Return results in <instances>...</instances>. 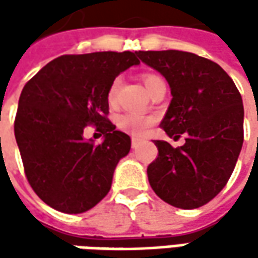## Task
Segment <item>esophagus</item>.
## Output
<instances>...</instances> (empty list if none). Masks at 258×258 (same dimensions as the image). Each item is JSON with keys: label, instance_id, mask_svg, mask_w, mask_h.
Here are the masks:
<instances>
[{"label": "esophagus", "instance_id": "obj_1", "mask_svg": "<svg viewBox=\"0 0 258 258\" xmlns=\"http://www.w3.org/2000/svg\"><path fill=\"white\" fill-rule=\"evenodd\" d=\"M138 146H139V141H138V139H132V148H134V149H136V148H138Z\"/></svg>", "mask_w": 258, "mask_h": 258}]
</instances>
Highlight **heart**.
<instances>
[{
	"label": "heart",
	"instance_id": "heart-1",
	"mask_svg": "<svg viewBox=\"0 0 258 258\" xmlns=\"http://www.w3.org/2000/svg\"><path fill=\"white\" fill-rule=\"evenodd\" d=\"M142 82H144L146 90L151 93L155 87L161 83H165L162 77L154 73H145L142 76ZM117 89H119V79H114L113 83L110 85L109 90H107V103L114 104L116 102V94H117ZM155 123L154 117L151 116H142V114L136 113H124L117 117V126L120 131L127 132V134L134 135V136H144Z\"/></svg>",
	"mask_w": 258,
	"mask_h": 258
}]
</instances>
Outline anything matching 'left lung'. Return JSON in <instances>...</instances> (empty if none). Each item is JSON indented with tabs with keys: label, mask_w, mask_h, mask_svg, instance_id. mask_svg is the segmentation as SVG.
Here are the masks:
<instances>
[{
	"label": "left lung",
	"mask_w": 258,
	"mask_h": 258,
	"mask_svg": "<svg viewBox=\"0 0 258 258\" xmlns=\"http://www.w3.org/2000/svg\"><path fill=\"white\" fill-rule=\"evenodd\" d=\"M166 79L172 100L161 127L172 148L155 141L158 156L148 166L155 194L176 208L194 210L221 192L233 173L244 141V107L233 79L217 63L178 51H136Z\"/></svg>",
	"instance_id": "obj_1"
}]
</instances>
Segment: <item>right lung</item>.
Returning a JSON list of instances; mask_svg holds the SVG:
<instances>
[{"label":"right lung","instance_id":"1","mask_svg":"<svg viewBox=\"0 0 258 258\" xmlns=\"http://www.w3.org/2000/svg\"><path fill=\"white\" fill-rule=\"evenodd\" d=\"M134 64L139 60L132 51L66 54L25 83L15 141L27 181L51 208L85 213L110 191L114 168L131 151V138L107 119V90ZM89 124L105 136L102 144L83 138Z\"/></svg>","mask_w":258,"mask_h":258}]
</instances>
